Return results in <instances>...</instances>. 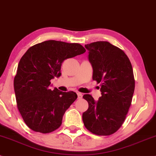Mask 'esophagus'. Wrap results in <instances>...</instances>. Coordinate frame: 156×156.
I'll use <instances>...</instances> for the list:
<instances>
[{
	"mask_svg": "<svg viewBox=\"0 0 156 156\" xmlns=\"http://www.w3.org/2000/svg\"><path fill=\"white\" fill-rule=\"evenodd\" d=\"M77 94H78V99H81L82 98V97H83V94H82L81 93H79V92H78L77 93Z\"/></svg>",
	"mask_w": 156,
	"mask_h": 156,
	"instance_id": "1",
	"label": "esophagus"
}]
</instances>
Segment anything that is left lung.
I'll use <instances>...</instances> for the list:
<instances>
[{"instance_id":"8db88e82","label":"left lung","mask_w":156,"mask_h":156,"mask_svg":"<svg viewBox=\"0 0 156 156\" xmlns=\"http://www.w3.org/2000/svg\"><path fill=\"white\" fill-rule=\"evenodd\" d=\"M85 47L93 80L101 83L102 96L95 101L90 94L83 95L89 108L82 119L89 132L108 136L119 130L130 108L135 86L132 64L123 51L108 41H97Z\"/></svg>"}]
</instances>
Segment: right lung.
Listing matches in <instances>:
<instances>
[{
    "label": "right lung",
    "instance_id": "1",
    "mask_svg": "<svg viewBox=\"0 0 156 156\" xmlns=\"http://www.w3.org/2000/svg\"><path fill=\"white\" fill-rule=\"evenodd\" d=\"M79 44L54 40L31 46L19 62L14 87L17 108L34 132L50 133L59 128L66 110L77 99L74 91L49 89L50 80L61 76L64 60L83 54Z\"/></svg>",
    "mask_w": 156,
    "mask_h": 156
}]
</instances>
